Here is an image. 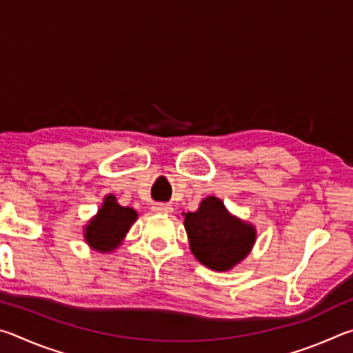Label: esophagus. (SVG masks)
<instances>
[{"label": "esophagus", "mask_w": 353, "mask_h": 353, "mask_svg": "<svg viewBox=\"0 0 353 353\" xmlns=\"http://www.w3.org/2000/svg\"><path fill=\"white\" fill-rule=\"evenodd\" d=\"M152 210L155 213H171L172 207L170 204H162V202H159V204L152 205Z\"/></svg>", "instance_id": "34e87169"}]
</instances>
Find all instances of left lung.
<instances>
[{"label":"left lung","mask_w":353,"mask_h":353,"mask_svg":"<svg viewBox=\"0 0 353 353\" xmlns=\"http://www.w3.org/2000/svg\"><path fill=\"white\" fill-rule=\"evenodd\" d=\"M191 252L202 265L214 271H227L249 254L255 241V229L225 210L214 196L205 198L196 212L185 214Z\"/></svg>","instance_id":"left-lung-1"}]
</instances>
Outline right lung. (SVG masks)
I'll return each instance as SVG.
<instances>
[{
    "instance_id": "1",
    "label": "right lung",
    "mask_w": 353,
    "mask_h": 353,
    "mask_svg": "<svg viewBox=\"0 0 353 353\" xmlns=\"http://www.w3.org/2000/svg\"><path fill=\"white\" fill-rule=\"evenodd\" d=\"M135 219L134 208L121 207L117 204L115 196H107L104 205L87 225L85 240L93 249L109 252L121 243Z\"/></svg>"
}]
</instances>
